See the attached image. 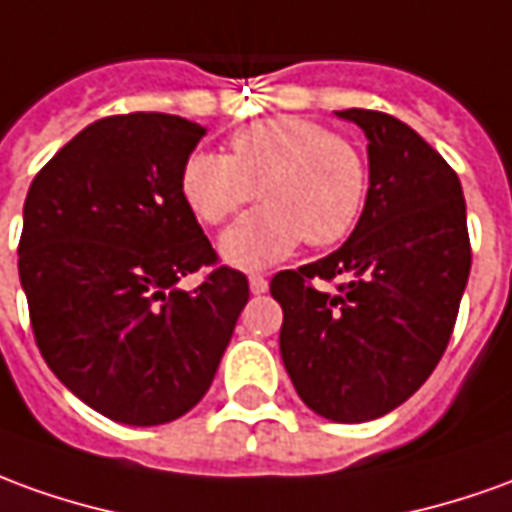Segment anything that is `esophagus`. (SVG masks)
I'll use <instances>...</instances> for the list:
<instances>
[{
  "mask_svg": "<svg viewBox=\"0 0 512 512\" xmlns=\"http://www.w3.org/2000/svg\"><path fill=\"white\" fill-rule=\"evenodd\" d=\"M248 284L253 295H262V292H267V278L264 276H256V273H253V276L248 278Z\"/></svg>",
  "mask_w": 512,
  "mask_h": 512,
  "instance_id": "esophagus-1",
  "label": "esophagus"
}]
</instances>
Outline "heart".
<instances>
[{"label": "heart", "instance_id": "heart-1", "mask_svg": "<svg viewBox=\"0 0 512 512\" xmlns=\"http://www.w3.org/2000/svg\"><path fill=\"white\" fill-rule=\"evenodd\" d=\"M259 209L220 236V256L242 270L281 262L306 239L337 245L357 225L368 169L351 142L329 128L276 116L236 130L228 155L195 150L181 167V197L206 225H220L253 197Z\"/></svg>", "mask_w": 512, "mask_h": 512}]
</instances>
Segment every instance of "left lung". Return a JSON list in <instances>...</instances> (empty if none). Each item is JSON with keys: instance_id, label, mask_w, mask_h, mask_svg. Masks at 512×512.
Listing matches in <instances>:
<instances>
[{"instance_id": "left-lung-1", "label": "left lung", "mask_w": 512, "mask_h": 512, "mask_svg": "<svg viewBox=\"0 0 512 512\" xmlns=\"http://www.w3.org/2000/svg\"><path fill=\"white\" fill-rule=\"evenodd\" d=\"M368 139V197L343 248L270 281L281 359L303 404L337 424L382 418L429 379L449 345L471 242L463 186L396 116L348 108ZM341 278L337 293L311 281Z\"/></svg>"}]
</instances>
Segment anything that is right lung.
<instances>
[{"label": "right lung", "mask_w": 512, "mask_h": 512, "mask_svg": "<svg viewBox=\"0 0 512 512\" xmlns=\"http://www.w3.org/2000/svg\"><path fill=\"white\" fill-rule=\"evenodd\" d=\"M206 128L172 114L105 116L35 175L24 200L21 290L35 343L74 396L111 421L158 426L214 382L248 303L181 197Z\"/></svg>", "instance_id": "right-lung-1"}]
</instances>
